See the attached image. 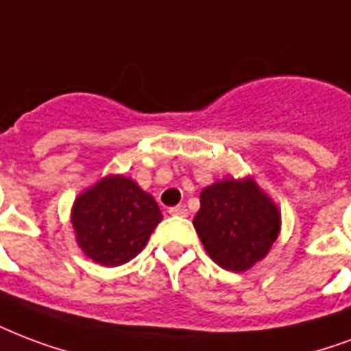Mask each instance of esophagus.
<instances>
[{
  "label": "esophagus",
  "mask_w": 351,
  "mask_h": 351,
  "mask_svg": "<svg viewBox=\"0 0 351 351\" xmlns=\"http://www.w3.org/2000/svg\"><path fill=\"white\" fill-rule=\"evenodd\" d=\"M169 213L171 215H175V217H187V213H189V211H187L186 206L180 204V206H175V208H171Z\"/></svg>",
  "instance_id": "obj_1"
}]
</instances>
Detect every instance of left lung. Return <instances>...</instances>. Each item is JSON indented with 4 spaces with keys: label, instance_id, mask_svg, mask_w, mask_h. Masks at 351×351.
<instances>
[{
    "label": "left lung",
    "instance_id": "8db88e82",
    "mask_svg": "<svg viewBox=\"0 0 351 351\" xmlns=\"http://www.w3.org/2000/svg\"><path fill=\"white\" fill-rule=\"evenodd\" d=\"M280 211L252 178H226L204 187L193 226L219 267L248 271L269 254L280 234Z\"/></svg>",
    "mask_w": 351,
    "mask_h": 351
}]
</instances>
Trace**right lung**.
<instances>
[{"mask_svg":"<svg viewBox=\"0 0 351 351\" xmlns=\"http://www.w3.org/2000/svg\"><path fill=\"white\" fill-rule=\"evenodd\" d=\"M162 221L156 200L132 178L116 175L75 199L71 224L82 252L95 263L117 267L136 258Z\"/></svg>","mask_w":351,"mask_h":351,"instance_id":"obj_1","label":"right lung"}]
</instances>
